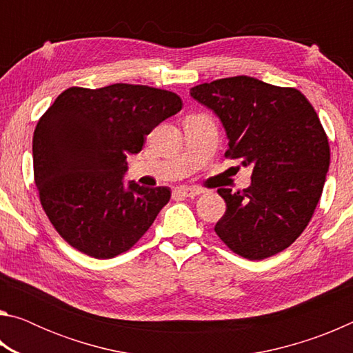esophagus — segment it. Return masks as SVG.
<instances>
[{"label":"esophagus","mask_w":353,"mask_h":353,"mask_svg":"<svg viewBox=\"0 0 353 353\" xmlns=\"http://www.w3.org/2000/svg\"><path fill=\"white\" fill-rule=\"evenodd\" d=\"M204 193V191H202L201 188H190V187H177V188H174V191H172V194L176 196H179V198H194V196H199V194H202Z\"/></svg>","instance_id":"esophagus-1"}]
</instances>
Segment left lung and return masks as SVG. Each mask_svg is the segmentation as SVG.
I'll return each mask as SVG.
<instances>
[{
	"label": "left lung",
	"mask_w": 353,
	"mask_h": 353,
	"mask_svg": "<svg viewBox=\"0 0 353 353\" xmlns=\"http://www.w3.org/2000/svg\"><path fill=\"white\" fill-rule=\"evenodd\" d=\"M190 94L223 123L225 157L252 168L248 188L218 190L227 208L214 232L244 259L282 252L312 219L330 165L318 113L296 88L250 76L201 83Z\"/></svg>",
	"instance_id": "left-lung-1"
}]
</instances>
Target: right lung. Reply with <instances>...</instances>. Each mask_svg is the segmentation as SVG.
<instances>
[{
    "label": "right lung",
    "instance_id": "1",
    "mask_svg": "<svg viewBox=\"0 0 353 353\" xmlns=\"http://www.w3.org/2000/svg\"><path fill=\"white\" fill-rule=\"evenodd\" d=\"M182 109L176 93L113 83L71 87L34 130V181L41 207L65 241L104 260L126 252L168 204V187L124 183L128 155Z\"/></svg>",
    "mask_w": 353,
    "mask_h": 353
}]
</instances>
